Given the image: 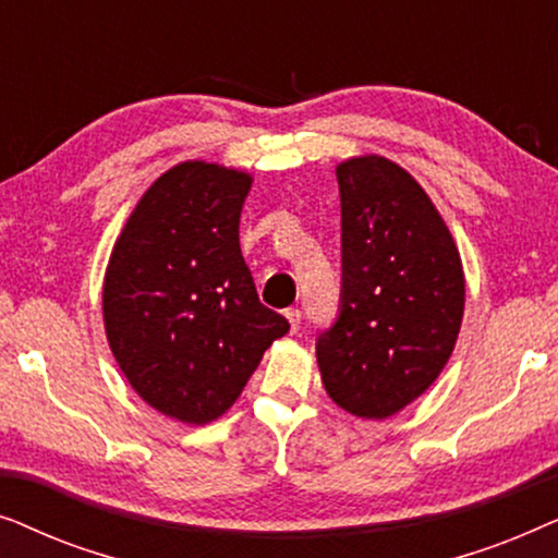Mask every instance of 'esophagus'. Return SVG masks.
Wrapping results in <instances>:
<instances>
[{
    "mask_svg": "<svg viewBox=\"0 0 558 558\" xmlns=\"http://www.w3.org/2000/svg\"><path fill=\"white\" fill-rule=\"evenodd\" d=\"M284 315H287V319H289V325H292V330H294V332L300 330V323H302V312L296 310V307H292V310H287Z\"/></svg>",
    "mask_w": 558,
    "mask_h": 558,
    "instance_id": "obj_1",
    "label": "esophagus"
}]
</instances>
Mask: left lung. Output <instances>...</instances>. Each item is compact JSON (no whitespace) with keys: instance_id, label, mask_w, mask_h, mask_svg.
Wrapping results in <instances>:
<instances>
[{"instance_id":"8db88e82","label":"left lung","mask_w":558,"mask_h":558,"mask_svg":"<svg viewBox=\"0 0 558 558\" xmlns=\"http://www.w3.org/2000/svg\"><path fill=\"white\" fill-rule=\"evenodd\" d=\"M342 289L317 338L325 391L361 418H386L429 388L464 312L462 258L424 187L391 159L338 165Z\"/></svg>"}]
</instances>
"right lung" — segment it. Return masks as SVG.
Instances as JSON below:
<instances>
[{
  "label": "right lung",
  "mask_w": 558,
  "mask_h": 558,
  "mask_svg": "<svg viewBox=\"0 0 558 558\" xmlns=\"http://www.w3.org/2000/svg\"><path fill=\"white\" fill-rule=\"evenodd\" d=\"M251 174L182 162L129 216L104 277V325L121 373L151 409L208 424L289 332L258 302L239 243Z\"/></svg>",
  "instance_id": "1"
}]
</instances>
